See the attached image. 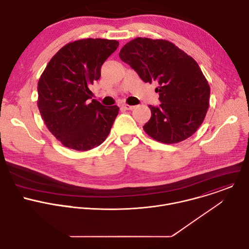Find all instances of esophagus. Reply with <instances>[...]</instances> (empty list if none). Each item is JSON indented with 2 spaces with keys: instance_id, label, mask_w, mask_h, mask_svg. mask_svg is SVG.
<instances>
[{
  "instance_id": "esophagus-1",
  "label": "esophagus",
  "mask_w": 249,
  "mask_h": 249,
  "mask_svg": "<svg viewBox=\"0 0 249 249\" xmlns=\"http://www.w3.org/2000/svg\"><path fill=\"white\" fill-rule=\"evenodd\" d=\"M122 108H124L126 110H132V109L135 108V106L134 105H129L127 103H124V104H122Z\"/></svg>"
}]
</instances>
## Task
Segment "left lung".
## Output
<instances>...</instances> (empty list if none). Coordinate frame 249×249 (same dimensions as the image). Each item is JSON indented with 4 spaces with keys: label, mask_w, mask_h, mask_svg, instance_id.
<instances>
[{
    "label": "left lung",
    "mask_w": 249,
    "mask_h": 249,
    "mask_svg": "<svg viewBox=\"0 0 249 249\" xmlns=\"http://www.w3.org/2000/svg\"><path fill=\"white\" fill-rule=\"evenodd\" d=\"M120 59L145 83L158 84L160 104L152 106L144 131L163 144L191 137L203 123L210 103V86L197 62L164 39L138 37L126 43Z\"/></svg>",
    "instance_id": "1"
}]
</instances>
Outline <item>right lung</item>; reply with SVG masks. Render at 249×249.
Returning <instances> with one entry per match:
<instances>
[{
  "instance_id": "obj_1",
  "label": "right lung",
  "mask_w": 249,
  "mask_h": 249,
  "mask_svg": "<svg viewBox=\"0 0 249 249\" xmlns=\"http://www.w3.org/2000/svg\"><path fill=\"white\" fill-rule=\"evenodd\" d=\"M116 40L86 38L63 46L49 61L38 85L37 106L51 134L69 149L89 151L102 144L118 115L117 105L90 101L89 87L118 47Z\"/></svg>"
}]
</instances>
